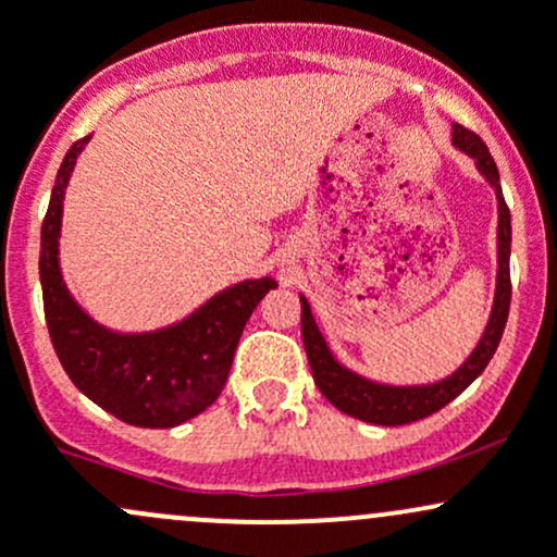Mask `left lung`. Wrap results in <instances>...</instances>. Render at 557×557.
I'll use <instances>...</instances> for the list:
<instances>
[{
    "mask_svg": "<svg viewBox=\"0 0 557 557\" xmlns=\"http://www.w3.org/2000/svg\"><path fill=\"white\" fill-rule=\"evenodd\" d=\"M451 143L462 153L475 161L478 172L486 177L496 194V209H499V225H496V289H494V305L488 324L483 329V337L478 339L475 350L470 352L468 361L446 376V380L433 382V385H382V382L367 380V376L350 372L348 367L337 361L329 350L324 334L319 332L310 305L300 295L302 302V343L305 352H308L310 372H313L315 385L324 393L329 404L337 406L345 414L356 417V420L385 424V428H396V424H409L422 420V417L435 414L451 404L465 387L475 380L483 369L488 367L492 356L499 345L502 332H505L507 313H510V209L505 205L499 185V170H496L492 153H488L486 143L475 133L465 129L462 124H454Z\"/></svg>",
    "mask_w": 557,
    "mask_h": 557,
    "instance_id": "obj_1",
    "label": "left lung"
}]
</instances>
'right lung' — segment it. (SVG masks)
Masks as SVG:
<instances>
[{
    "label": "right lung",
    "instance_id": "add662e5",
    "mask_svg": "<svg viewBox=\"0 0 557 557\" xmlns=\"http://www.w3.org/2000/svg\"><path fill=\"white\" fill-rule=\"evenodd\" d=\"M87 143L89 135L65 153L41 223L39 278L52 348L71 382L116 420L135 428H175L218 400L238 337L276 281H238L188 319L157 332L119 334L89 319L65 289L58 262L65 185Z\"/></svg>",
    "mask_w": 557,
    "mask_h": 557
}]
</instances>
